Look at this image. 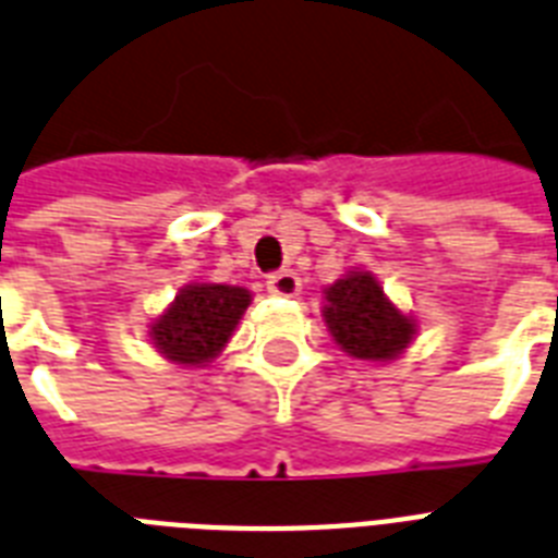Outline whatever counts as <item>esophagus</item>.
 Returning <instances> with one entry per match:
<instances>
[{"mask_svg": "<svg viewBox=\"0 0 558 558\" xmlns=\"http://www.w3.org/2000/svg\"><path fill=\"white\" fill-rule=\"evenodd\" d=\"M266 289H269L271 294H278V298H294V294L301 292V278H298L292 269L275 271V275H269V280H266Z\"/></svg>", "mask_w": 558, "mask_h": 558, "instance_id": "34e87169", "label": "esophagus"}]
</instances>
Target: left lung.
I'll return each instance as SVG.
<instances>
[{
	"label": "left lung",
	"instance_id": "left-lung-1",
	"mask_svg": "<svg viewBox=\"0 0 558 558\" xmlns=\"http://www.w3.org/2000/svg\"><path fill=\"white\" fill-rule=\"evenodd\" d=\"M324 298L326 329L352 357L392 361L415 338V320L389 301L373 271H347Z\"/></svg>",
	"mask_w": 558,
	"mask_h": 558
}]
</instances>
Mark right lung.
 Here are the masks:
<instances>
[{"instance_id":"add662e5","label":"right lung","mask_w":558,"mask_h":558,"mask_svg":"<svg viewBox=\"0 0 558 558\" xmlns=\"http://www.w3.org/2000/svg\"><path fill=\"white\" fill-rule=\"evenodd\" d=\"M252 292L226 283H189L151 324V343L162 357L183 366H206L223 352L238 329Z\"/></svg>"}]
</instances>
